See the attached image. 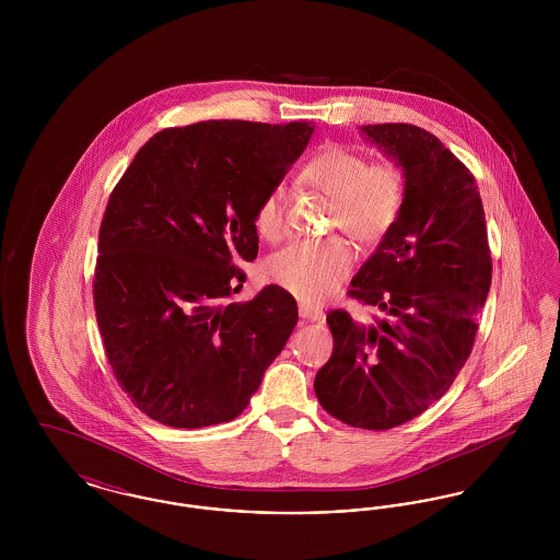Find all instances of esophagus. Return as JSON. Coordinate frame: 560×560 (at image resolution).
Instances as JSON below:
<instances>
[{
	"instance_id": "obj_1",
	"label": "esophagus",
	"mask_w": 560,
	"mask_h": 560,
	"mask_svg": "<svg viewBox=\"0 0 560 560\" xmlns=\"http://www.w3.org/2000/svg\"><path fill=\"white\" fill-rule=\"evenodd\" d=\"M300 317L306 320H325V313H323V308H317V306H311V304H306V302H300Z\"/></svg>"
}]
</instances>
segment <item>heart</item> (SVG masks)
Instances as JSON below:
<instances>
[{
	"label": "heart",
	"mask_w": 560,
	"mask_h": 560,
	"mask_svg": "<svg viewBox=\"0 0 560 560\" xmlns=\"http://www.w3.org/2000/svg\"><path fill=\"white\" fill-rule=\"evenodd\" d=\"M304 185L331 197V224L359 243L382 240L397 222L405 180L390 161L368 160L342 144H327L300 170ZM256 233L277 241L285 233V190L270 188L254 212ZM352 267V254L340 240L293 241L268 260V279L304 302L334 292Z\"/></svg>",
	"instance_id": "heart-1"
}]
</instances>
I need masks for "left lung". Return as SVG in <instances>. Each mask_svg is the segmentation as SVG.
I'll return each instance as SVG.
<instances>
[{"label":"left lung","instance_id":"8db88e82","mask_svg":"<svg viewBox=\"0 0 560 560\" xmlns=\"http://www.w3.org/2000/svg\"><path fill=\"white\" fill-rule=\"evenodd\" d=\"M361 132L405 178L399 218L348 292L384 317L365 325L347 311L327 315L334 352L315 393L340 422L388 430L424 413L468 361L491 254L475 176L434 133L409 124Z\"/></svg>","mask_w":560,"mask_h":560}]
</instances>
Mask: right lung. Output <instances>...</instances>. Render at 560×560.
Segmentation results:
<instances>
[{"label": "right lung", "mask_w": 560, "mask_h": 560, "mask_svg": "<svg viewBox=\"0 0 560 560\" xmlns=\"http://www.w3.org/2000/svg\"><path fill=\"white\" fill-rule=\"evenodd\" d=\"M313 128L201 121L158 132L108 197L94 306L108 363L133 405L174 428L231 422L298 323L290 292L249 302L237 265L258 256L254 212Z\"/></svg>", "instance_id": "1"}]
</instances>
